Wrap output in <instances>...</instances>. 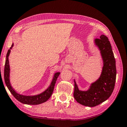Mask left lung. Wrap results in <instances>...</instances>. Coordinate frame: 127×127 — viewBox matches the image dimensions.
<instances>
[{
  "label": "left lung",
  "mask_w": 127,
  "mask_h": 127,
  "mask_svg": "<svg viewBox=\"0 0 127 127\" xmlns=\"http://www.w3.org/2000/svg\"><path fill=\"white\" fill-rule=\"evenodd\" d=\"M95 44L100 50L104 66L99 79L93 83L88 91L79 90L75 81L74 96L82 105L93 107L106 100L114 89L116 80V66L112 46L108 37L101 35L95 39Z\"/></svg>",
  "instance_id": "left-lung-1"
}]
</instances>
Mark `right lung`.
I'll return each mask as SVG.
<instances>
[{"label": "right lung", "instance_id": "right-lung-1", "mask_svg": "<svg viewBox=\"0 0 127 127\" xmlns=\"http://www.w3.org/2000/svg\"><path fill=\"white\" fill-rule=\"evenodd\" d=\"M13 46V44H12V46L10 48L11 49ZM10 52V50H9L8 51L7 54L6 56V61L5 63V67H4V80L6 86H7L9 90L12 93V95L14 96V97L19 101L23 104H30V105H37L43 103L44 102L46 101L50 98V96L52 95L53 89H54V86L56 82L57 77H59L60 72H56L54 75L53 79L52 80V83L51 84V85L49 86V88L46 91H44L43 93H41L39 95H35V96H24L23 95H20L18 94L15 92L14 90L12 88L10 85L9 81V72H10V68L9 64V60L8 56L9 55Z\"/></svg>", "mask_w": 127, "mask_h": 127}]
</instances>
